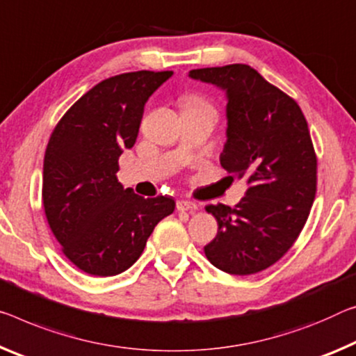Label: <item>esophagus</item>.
Here are the masks:
<instances>
[{
  "label": "esophagus",
  "mask_w": 356,
  "mask_h": 356,
  "mask_svg": "<svg viewBox=\"0 0 356 356\" xmlns=\"http://www.w3.org/2000/svg\"><path fill=\"white\" fill-rule=\"evenodd\" d=\"M176 206H177V211H180V212H185V211L193 212L198 209V206H196L193 201H187V200H179Z\"/></svg>",
  "instance_id": "obj_1"
}]
</instances>
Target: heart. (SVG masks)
<instances>
[{
  "instance_id": "obj_1",
  "label": "heart",
  "mask_w": 356,
  "mask_h": 356,
  "mask_svg": "<svg viewBox=\"0 0 356 356\" xmlns=\"http://www.w3.org/2000/svg\"><path fill=\"white\" fill-rule=\"evenodd\" d=\"M188 103H196V104H204V103H202V101H201V99H198V98H190V99H188Z\"/></svg>"
}]
</instances>
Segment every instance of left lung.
Instances as JSON below:
<instances>
[{"instance_id": "left-lung-1", "label": "left lung", "mask_w": 356, "mask_h": 356, "mask_svg": "<svg viewBox=\"0 0 356 356\" xmlns=\"http://www.w3.org/2000/svg\"><path fill=\"white\" fill-rule=\"evenodd\" d=\"M188 76L227 92L220 165L249 185L234 207L206 206L218 231L204 253L225 273L257 274L290 250L314 204L317 156L306 117L295 99L249 65L202 67Z\"/></svg>"}]
</instances>
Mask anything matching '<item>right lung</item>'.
I'll return each instance as SVG.
<instances>
[{
	"label": "right lung",
	"instance_id": "right-lung-1",
	"mask_svg": "<svg viewBox=\"0 0 356 356\" xmlns=\"http://www.w3.org/2000/svg\"><path fill=\"white\" fill-rule=\"evenodd\" d=\"M172 71L125 72L99 82L56 123L44 155L42 204L61 250L83 273L107 277L143 253L169 196L143 198L118 182V156L136 143L144 106Z\"/></svg>",
	"mask_w": 356,
	"mask_h": 356
}]
</instances>
